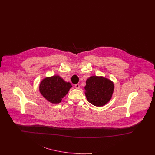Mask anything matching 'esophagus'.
Masks as SVG:
<instances>
[{"instance_id": "34e87169", "label": "esophagus", "mask_w": 155, "mask_h": 155, "mask_svg": "<svg viewBox=\"0 0 155 155\" xmlns=\"http://www.w3.org/2000/svg\"><path fill=\"white\" fill-rule=\"evenodd\" d=\"M80 84H75V85H74V87H75V88L76 89H80Z\"/></svg>"}]
</instances>
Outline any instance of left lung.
I'll return each mask as SVG.
<instances>
[{"label":"left lung","mask_w":155,"mask_h":155,"mask_svg":"<svg viewBox=\"0 0 155 155\" xmlns=\"http://www.w3.org/2000/svg\"><path fill=\"white\" fill-rule=\"evenodd\" d=\"M85 96L89 103L101 107L108 103L114 91L112 81L102 76H91L86 81Z\"/></svg>","instance_id":"left-lung-1"}]
</instances>
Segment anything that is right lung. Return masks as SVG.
<instances>
[{"mask_svg": "<svg viewBox=\"0 0 155 155\" xmlns=\"http://www.w3.org/2000/svg\"><path fill=\"white\" fill-rule=\"evenodd\" d=\"M71 87L70 82H66L59 75H53L41 81L39 91L47 101L57 104L61 102Z\"/></svg>", "mask_w": 155, "mask_h": 155, "instance_id": "right-lung-1", "label": "right lung"}]
</instances>
